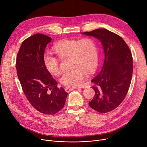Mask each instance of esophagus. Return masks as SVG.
Here are the masks:
<instances>
[{
  "instance_id": "obj_1",
  "label": "esophagus",
  "mask_w": 147,
  "mask_h": 147,
  "mask_svg": "<svg viewBox=\"0 0 147 147\" xmlns=\"http://www.w3.org/2000/svg\"><path fill=\"white\" fill-rule=\"evenodd\" d=\"M76 88H75V87H66V88H65V91H66V92H70V91H72L73 90L76 89Z\"/></svg>"
}]
</instances>
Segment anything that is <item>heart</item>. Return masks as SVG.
Returning <instances> with one entry per match:
<instances>
[{
    "mask_svg": "<svg viewBox=\"0 0 147 147\" xmlns=\"http://www.w3.org/2000/svg\"><path fill=\"white\" fill-rule=\"evenodd\" d=\"M54 51L60 58L71 57V70L62 74L60 81L63 85L77 87L86 78V72L90 74L95 69L98 61V47L90 38L81 39H63L54 46ZM44 61L48 71L53 76L60 73L58 59L51 54H45Z\"/></svg>",
    "mask_w": 147,
    "mask_h": 147,
    "instance_id": "heart-1",
    "label": "heart"
}]
</instances>
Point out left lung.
<instances>
[{"instance_id":"8db88e82","label":"left lung","mask_w":147,"mask_h":147,"mask_svg":"<svg viewBox=\"0 0 147 147\" xmlns=\"http://www.w3.org/2000/svg\"><path fill=\"white\" fill-rule=\"evenodd\" d=\"M82 34L98 39L104 52V61L99 74L91 82L95 94L90 107L99 113L116 108L129 91L133 74V57L124 40L118 35L104 28Z\"/></svg>"}]
</instances>
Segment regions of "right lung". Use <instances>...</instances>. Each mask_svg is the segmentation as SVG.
<instances>
[{
  "instance_id": "obj_1",
  "label": "right lung",
  "mask_w": 147,
  "mask_h": 147,
  "mask_svg": "<svg viewBox=\"0 0 147 147\" xmlns=\"http://www.w3.org/2000/svg\"><path fill=\"white\" fill-rule=\"evenodd\" d=\"M51 40L45 35L34 34L23 42L16 59L17 73L25 95L36 111L45 115L59 112L68 94L57 87L44 64L45 48Z\"/></svg>"
}]
</instances>
